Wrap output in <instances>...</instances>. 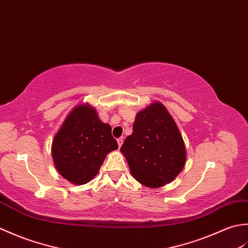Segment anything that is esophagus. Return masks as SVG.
<instances>
[{"label": "esophagus", "instance_id": "obj_1", "mask_svg": "<svg viewBox=\"0 0 248 248\" xmlns=\"http://www.w3.org/2000/svg\"><path fill=\"white\" fill-rule=\"evenodd\" d=\"M123 141H124V139H123V138H119V139L117 140V142H118V145H119V147H121V146H122V144H123Z\"/></svg>", "mask_w": 248, "mask_h": 248}]
</instances>
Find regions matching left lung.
Wrapping results in <instances>:
<instances>
[{
    "instance_id": "8db88e82",
    "label": "left lung",
    "mask_w": 248,
    "mask_h": 248,
    "mask_svg": "<svg viewBox=\"0 0 248 248\" xmlns=\"http://www.w3.org/2000/svg\"><path fill=\"white\" fill-rule=\"evenodd\" d=\"M121 153L133 177L152 189L170 184L186 164L185 142L177 124L160 102H154L136 114L133 134Z\"/></svg>"
}]
</instances>
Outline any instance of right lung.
I'll return each instance as SVG.
<instances>
[{"instance_id":"obj_1","label":"right lung","mask_w":248,"mask_h":248,"mask_svg":"<svg viewBox=\"0 0 248 248\" xmlns=\"http://www.w3.org/2000/svg\"><path fill=\"white\" fill-rule=\"evenodd\" d=\"M118 150L111 126L103 123L90 104L76 105L52 142L54 166L73 185H85L98 173L110 152Z\"/></svg>"}]
</instances>
